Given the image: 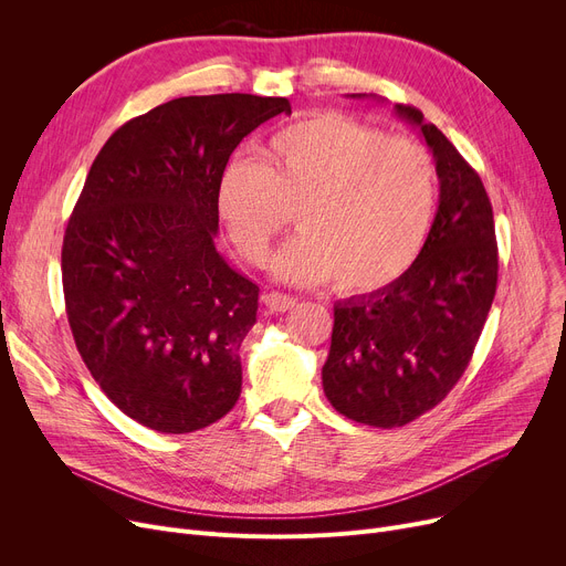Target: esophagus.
<instances>
[{"label":"esophagus","instance_id":"obj_1","mask_svg":"<svg viewBox=\"0 0 566 566\" xmlns=\"http://www.w3.org/2000/svg\"><path fill=\"white\" fill-rule=\"evenodd\" d=\"M263 303L271 312H289L295 305V298H293V295H286V293H280V291H271V293L263 295Z\"/></svg>","mask_w":566,"mask_h":566}]
</instances>
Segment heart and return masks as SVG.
<instances>
[{
  "instance_id": "obj_1",
  "label": "heart",
  "mask_w": 566,
  "mask_h": 566,
  "mask_svg": "<svg viewBox=\"0 0 566 566\" xmlns=\"http://www.w3.org/2000/svg\"><path fill=\"white\" fill-rule=\"evenodd\" d=\"M436 195V167L422 144L321 112L268 139L261 165H227L216 211L241 256L265 265L286 208H298L301 233L275 256V275L305 286L335 280L342 293L367 295L418 261Z\"/></svg>"
}]
</instances>
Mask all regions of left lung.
Listing matches in <instances>:
<instances>
[{"label":"left lung","mask_w":566,"mask_h":566,"mask_svg":"<svg viewBox=\"0 0 566 566\" xmlns=\"http://www.w3.org/2000/svg\"><path fill=\"white\" fill-rule=\"evenodd\" d=\"M363 98V94H353ZM436 160L427 243L392 286L335 305L323 392L348 420L392 429L438 406L463 376L497 286L493 208L480 174L420 109L395 105Z\"/></svg>","instance_id":"left-lung-1"}]
</instances>
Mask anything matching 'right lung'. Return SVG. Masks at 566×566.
<instances>
[{
	"instance_id": "obj_1",
	"label": "right lung",
	"mask_w": 566,
	"mask_h": 566,
	"mask_svg": "<svg viewBox=\"0 0 566 566\" xmlns=\"http://www.w3.org/2000/svg\"><path fill=\"white\" fill-rule=\"evenodd\" d=\"M286 98L186 96L130 118L101 148L62 248L66 314L107 399L160 433H190L241 397L259 286L216 250L233 148Z\"/></svg>"
}]
</instances>
